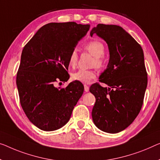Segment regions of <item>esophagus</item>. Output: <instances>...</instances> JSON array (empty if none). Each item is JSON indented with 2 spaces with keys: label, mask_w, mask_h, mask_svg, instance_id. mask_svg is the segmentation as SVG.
<instances>
[{
  "label": "esophagus",
  "mask_w": 160,
  "mask_h": 160,
  "mask_svg": "<svg viewBox=\"0 0 160 160\" xmlns=\"http://www.w3.org/2000/svg\"><path fill=\"white\" fill-rule=\"evenodd\" d=\"M84 90L85 92H88L89 91V87H88L87 85H84Z\"/></svg>",
  "instance_id": "34e87169"
}]
</instances>
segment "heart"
Instances as JSON below:
<instances>
[{"mask_svg": "<svg viewBox=\"0 0 160 160\" xmlns=\"http://www.w3.org/2000/svg\"><path fill=\"white\" fill-rule=\"evenodd\" d=\"M85 49L91 54L94 57L92 66L98 68H102L104 65L103 56L106 52L104 44L98 40L90 42L85 46ZM78 54L77 49H74L70 52L68 57V65L70 68H75L78 63ZM96 77L95 70H79L72 74V80L82 83H89Z\"/></svg>", "mask_w": 160, "mask_h": 160, "instance_id": "obj_1", "label": "heart"}]
</instances>
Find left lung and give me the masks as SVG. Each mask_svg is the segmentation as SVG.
Here are the masks:
<instances>
[{
    "label": "left lung",
    "instance_id": "8db88e82",
    "mask_svg": "<svg viewBox=\"0 0 160 160\" xmlns=\"http://www.w3.org/2000/svg\"><path fill=\"white\" fill-rule=\"evenodd\" d=\"M96 34L108 44L110 59L99 81L90 92L95 97L92 111L93 122L100 129L116 133L127 128L137 118L144 102L147 72L142 47L124 29L116 25L99 23Z\"/></svg>",
    "mask_w": 160,
    "mask_h": 160
}]
</instances>
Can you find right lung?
I'll return each instance as SVG.
<instances>
[{
	"instance_id": "1",
	"label": "right lung",
	"mask_w": 160,
	"mask_h": 160,
	"mask_svg": "<svg viewBox=\"0 0 160 160\" xmlns=\"http://www.w3.org/2000/svg\"><path fill=\"white\" fill-rule=\"evenodd\" d=\"M89 28L75 22L49 23L23 47L16 75L19 100L27 118L41 130L51 132L65 125L82 96L80 82L66 88H55L54 83L69 79V55Z\"/></svg>"
}]
</instances>
